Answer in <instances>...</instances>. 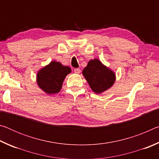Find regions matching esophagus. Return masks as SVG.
Wrapping results in <instances>:
<instances>
[{
	"instance_id": "1",
	"label": "esophagus",
	"mask_w": 159,
	"mask_h": 159,
	"mask_svg": "<svg viewBox=\"0 0 159 159\" xmlns=\"http://www.w3.org/2000/svg\"><path fill=\"white\" fill-rule=\"evenodd\" d=\"M80 69H79V68H76L74 69V73L75 74H80Z\"/></svg>"
}]
</instances>
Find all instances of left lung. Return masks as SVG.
Segmentation results:
<instances>
[{"instance_id":"1","label":"left lung","mask_w":159,"mask_h":159,"mask_svg":"<svg viewBox=\"0 0 159 159\" xmlns=\"http://www.w3.org/2000/svg\"><path fill=\"white\" fill-rule=\"evenodd\" d=\"M83 74L91 89L99 94L109 89L115 81V74L98 59L90 60L83 71Z\"/></svg>"}]
</instances>
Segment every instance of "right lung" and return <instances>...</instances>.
<instances>
[{"label":"right lung","mask_w":159,"mask_h":159,"mask_svg":"<svg viewBox=\"0 0 159 159\" xmlns=\"http://www.w3.org/2000/svg\"><path fill=\"white\" fill-rule=\"evenodd\" d=\"M71 72L69 66H64L57 61H51L37 74V83L48 94L57 93L61 88L66 76Z\"/></svg>","instance_id":"1"}]
</instances>
